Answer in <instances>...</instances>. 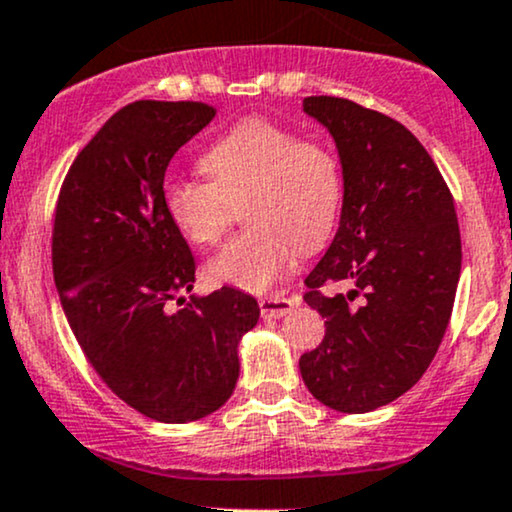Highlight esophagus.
<instances>
[{
    "mask_svg": "<svg viewBox=\"0 0 512 512\" xmlns=\"http://www.w3.org/2000/svg\"><path fill=\"white\" fill-rule=\"evenodd\" d=\"M294 299H287V297H263L258 306H261V316L263 318H282L285 314H290L294 309Z\"/></svg>",
    "mask_w": 512,
    "mask_h": 512,
    "instance_id": "1",
    "label": "esophagus"
}]
</instances>
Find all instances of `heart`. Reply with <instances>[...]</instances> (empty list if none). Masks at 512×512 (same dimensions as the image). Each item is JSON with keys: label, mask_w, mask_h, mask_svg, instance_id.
<instances>
[{"label": "heart", "mask_w": 512, "mask_h": 512, "mask_svg": "<svg viewBox=\"0 0 512 512\" xmlns=\"http://www.w3.org/2000/svg\"><path fill=\"white\" fill-rule=\"evenodd\" d=\"M210 182L170 179L165 213L189 244L215 246L246 203L251 227L206 266L215 285L266 292L338 220L342 179L335 155L268 119H244L201 158Z\"/></svg>", "instance_id": "1"}]
</instances>
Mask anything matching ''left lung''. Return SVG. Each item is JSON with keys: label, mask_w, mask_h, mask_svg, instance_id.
<instances>
[{"label": "left lung", "mask_w": 512, "mask_h": 512, "mask_svg": "<svg viewBox=\"0 0 512 512\" xmlns=\"http://www.w3.org/2000/svg\"><path fill=\"white\" fill-rule=\"evenodd\" d=\"M302 110L338 148L342 210L306 278L326 338L299 371L330 410L364 414L407 393L436 357L460 280L458 218L436 162L400 122L328 95L304 98ZM326 281L351 292L326 298L317 292Z\"/></svg>", "instance_id": "1"}]
</instances>
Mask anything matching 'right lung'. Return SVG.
Instances as JSON below:
<instances>
[{"label": "right lung", "instance_id": "1", "mask_svg": "<svg viewBox=\"0 0 512 512\" xmlns=\"http://www.w3.org/2000/svg\"><path fill=\"white\" fill-rule=\"evenodd\" d=\"M215 117L203 102L138 100L112 114L66 174L52 232L54 285L102 381L146 417L189 424L220 410L251 294L194 290V256L165 213V172Z\"/></svg>", "mask_w": 512, "mask_h": 512}]
</instances>
